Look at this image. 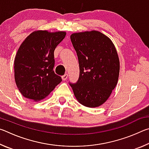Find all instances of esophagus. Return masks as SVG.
I'll return each mask as SVG.
<instances>
[{"instance_id": "34e87169", "label": "esophagus", "mask_w": 149, "mask_h": 149, "mask_svg": "<svg viewBox=\"0 0 149 149\" xmlns=\"http://www.w3.org/2000/svg\"><path fill=\"white\" fill-rule=\"evenodd\" d=\"M68 75L67 74H64V75H62V80H63V81L66 80V79H67V78H68Z\"/></svg>"}]
</instances>
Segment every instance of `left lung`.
I'll list each match as a JSON object with an SVG mask.
<instances>
[{
	"mask_svg": "<svg viewBox=\"0 0 149 149\" xmlns=\"http://www.w3.org/2000/svg\"><path fill=\"white\" fill-rule=\"evenodd\" d=\"M79 62V76L69 83L78 101L95 108L106 102L116 86L120 61L114 44L100 32L85 31L70 36Z\"/></svg>",
	"mask_w": 149,
	"mask_h": 149,
	"instance_id": "left-lung-1",
	"label": "left lung"
}]
</instances>
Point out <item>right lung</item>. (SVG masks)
Wrapping results in <instances>:
<instances>
[{"label":"right lung","instance_id":"add662e5","mask_svg":"<svg viewBox=\"0 0 149 149\" xmlns=\"http://www.w3.org/2000/svg\"><path fill=\"white\" fill-rule=\"evenodd\" d=\"M65 34L34 31L20 45L14 60V77L24 97L35 101L42 100L62 81L53 70L54 52Z\"/></svg>","mask_w":149,"mask_h":149}]
</instances>
